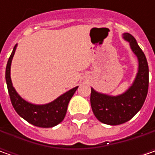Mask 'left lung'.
I'll use <instances>...</instances> for the list:
<instances>
[{
	"label": "left lung",
	"mask_w": 155,
	"mask_h": 155,
	"mask_svg": "<svg viewBox=\"0 0 155 155\" xmlns=\"http://www.w3.org/2000/svg\"><path fill=\"white\" fill-rule=\"evenodd\" d=\"M139 60V70L134 84L125 93L110 97L91 89V105L95 116L108 125H119L132 119L141 109L148 91V64L144 52L130 33H123Z\"/></svg>",
	"instance_id": "1"
}]
</instances>
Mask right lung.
Masks as SVG:
<instances>
[{
    "mask_svg": "<svg viewBox=\"0 0 155 155\" xmlns=\"http://www.w3.org/2000/svg\"><path fill=\"white\" fill-rule=\"evenodd\" d=\"M15 50L16 45L14 47V50L9 57L6 67V81L13 107L19 116L36 127L51 128L56 126L64 120L67 111L69 102L78 87H75L70 90L69 91L63 94L62 96L48 104L35 105L27 103V101L21 98L18 93L15 91L10 78L11 62L15 55Z\"/></svg>",
    "mask_w": 155,
    "mask_h": 155,
    "instance_id": "obj_1",
    "label": "right lung"
}]
</instances>
